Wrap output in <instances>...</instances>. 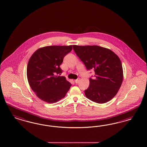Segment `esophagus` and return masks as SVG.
<instances>
[{
	"label": "esophagus",
	"mask_w": 147,
	"mask_h": 147,
	"mask_svg": "<svg viewBox=\"0 0 147 147\" xmlns=\"http://www.w3.org/2000/svg\"><path fill=\"white\" fill-rule=\"evenodd\" d=\"M80 81V79L78 78V79H77L76 80H75V82L76 83H79Z\"/></svg>",
	"instance_id": "esophagus-1"
}]
</instances>
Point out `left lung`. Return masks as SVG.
Returning <instances> with one entry per match:
<instances>
[{
	"label": "left lung",
	"mask_w": 147,
	"mask_h": 147,
	"mask_svg": "<svg viewBox=\"0 0 147 147\" xmlns=\"http://www.w3.org/2000/svg\"><path fill=\"white\" fill-rule=\"evenodd\" d=\"M73 49L86 69L95 71V78H90L89 86L84 90L86 97L100 104L113 99L123 81L122 65L119 57L108 49L97 45H74Z\"/></svg>",
	"instance_id": "obj_1"
}]
</instances>
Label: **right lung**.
<instances>
[{"mask_svg":"<svg viewBox=\"0 0 147 147\" xmlns=\"http://www.w3.org/2000/svg\"><path fill=\"white\" fill-rule=\"evenodd\" d=\"M72 45L49 46L34 52L28 61L27 77L32 90L40 100L49 103H56L64 98L71 84L62 73L59 66Z\"/></svg>","mask_w":147,"mask_h":147,"instance_id":"1","label":"right lung"}]
</instances>
